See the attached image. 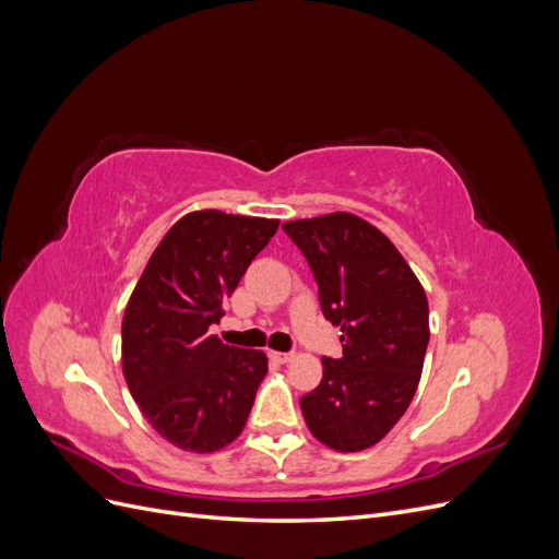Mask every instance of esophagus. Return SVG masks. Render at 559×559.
<instances>
[{"mask_svg": "<svg viewBox=\"0 0 559 559\" xmlns=\"http://www.w3.org/2000/svg\"><path fill=\"white\" fill-rule=\"evenodd\" d=\"M270 357H273L275 361H280V364H289V361H294V354H289V352H270Z\"/></svg>", "mask_w": 559, "mask_h": 559, "instance_id": "obj_1", "label": "esophagus"}]
</instances>
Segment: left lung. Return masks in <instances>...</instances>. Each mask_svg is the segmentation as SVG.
<instances>
[{"instance_id":"8db88e82","label":"left lung","mask_w":559,"mask_h":559,"mask_svg":"<svg viewBox=\"0 0 559 559\" xmlns=\"http://www.w3.org/2000/svg\"><path fill=\"white\" fill-rule=\"evenodd\" d=\"M306 253L321 312L341 326L343 357L300 399L319 443L359 452L380 443L408 411L429 345V302L419 280L382 230L349 212L282 226Z\"/></svg>"}]
</instances>
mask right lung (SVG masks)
<instances>
[{
	"instance_id": "add662e5",
	"label": "right lung",
	"mask_w": 559,
	"mask_h": 559,
	"mask_svg": "<svg viewBox=\"0 0 559 559\" xmlns=\"http://www.w3.org/2000/svg\"><path fill=\"white\" fill-rule=\"evenodd\" d=\"M277 226V218L218 210L186 214L132 289L123 376L148 425L181 450L216 452L245 429L267 357L224 345L210 326Z\"/></svg>"
}]
</instances>
